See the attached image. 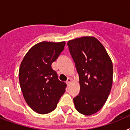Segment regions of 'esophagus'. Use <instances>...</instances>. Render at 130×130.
<instances>
[{
  "label": "esophagus",
  "instance_id": "esophagus-1",
  "mask_svg": "<svg viewBox=\"0 0 130 130\" xmlns=\"http://www.w3.org/2000/svg\"><path fill=\"white\" fill-rule=\"evenodd\" d=\"M71 82H72V79H71L70 78H68V79H67V81H66V84H67L68 85H69L71 83Z\"/></svg>",
  "mask_w": 130,
  "mask_h": 130
}]
</instances>
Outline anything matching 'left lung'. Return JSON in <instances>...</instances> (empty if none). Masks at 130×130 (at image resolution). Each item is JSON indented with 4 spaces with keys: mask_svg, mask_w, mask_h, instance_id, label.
Wrapping results in <instances>:
<instances>
[{
    "mask_svg": "<svg viewBox=\"0 0 130 130\" xmlns=\"http://www.w3.org/2000/svg\"><path fill=\"white\" fill-rule=\"evenodd\" d=\"M79 74L80 92L73 98L77 111L91 115L104 106L112 84V63L105 47L94 37L85 36L67 43Z\"/></svg>",
    "mask_w": 130,
    "mask_h": 130,
    "instance_id": "obj_1",
    "label": "left lung"
}]
</instances>
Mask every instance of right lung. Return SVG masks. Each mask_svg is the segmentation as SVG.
I'll return each mask as SVG.
<instances>
[{
	"instance_id": "obj_1",
	"label": "right lung",
	"mask_w": 130,
	"mask_h": 130,
	"mask_svg": "<svg viewBox=\"0 0 130 130\" xmlns=\"http://www.w3.org/2000/svg\"><path fill=\"white\" fill-rule=\"evenodd\" d=\"M65 42H42L34 45L21 63L19 79L30 107L39 114L55 109L65 92L66 84L59 81L51 64L64 50Z\"/></svg>"
}]
</instances>
